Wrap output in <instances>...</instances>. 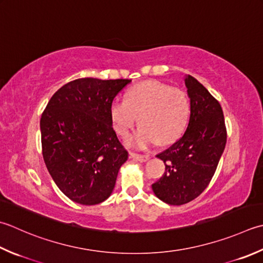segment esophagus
Instances as JSON below:
<instances>
[{"label": "esophagus", "instance_id": "esophagus-1", "mask_svg": "<svg viewBox=\"0 0 263 263\" xmlns=\"http://www.w3.org/2000/svg\"><path fill=\"white\" fill-rule=\"evenodd\" d=\"M130 157L133 158V159H137V161L139 162H147L149 158H151V156L149 155H140V154H136V153H130Z\"/></svg>", "mask_w": 263, "mask_h": 263}]
</instances>
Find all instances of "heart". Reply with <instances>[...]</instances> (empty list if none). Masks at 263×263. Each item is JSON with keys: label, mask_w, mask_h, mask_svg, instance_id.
Segmentation results:
<instances>
[{"label": "heart", "mask_w": 263, "mask_h": 263, "mask_svg": "<svg viewBox=\"0 0 263 263\" xmlns=\"http://www.w3.org/2000/svg\"><path fill=\"white\" fill-rule=\"evenodd\" d=\"M189 114L186 92L156 81L133 85L124 101L114 100L109 107L111 126L123 138L130 133L138 117L140 126L127 139L126 145L139 149L156 141L159 145L176 141L187 126Z\"/></svg>", "instance_id": "1"}]
</instances>
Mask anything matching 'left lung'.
<instances>
[{
    "label": "left lung",
    "instance_id": "left-lung-1",
    "mask_svg": "<svg viewBox=\"0 0 263 263\" xmlns=\"http://www.w3.org/2000/svg\"><path fill=\"white\" fill-rule=\"evenodd\" d=\"M190 99V117L183 136L156 157L165 172L152 184L164 203L182 205L209 186L227 142L223 111L217 99L195 77L184 75Z\"/></svg>",
    "mask_w": 263,
    "mask_h": 263
}]
</instances>
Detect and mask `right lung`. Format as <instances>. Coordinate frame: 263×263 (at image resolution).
Instances as JSON below:
<instances>
[{
    "label": "right lung",
    "instance_id": "right-lung-1",
    "mask_svg": "<svg viewBox=\"0 0 263 263\" xmlns=\"http://www.w3.org/2000/svg\"><path fill=\"white\" fill-rule=\"evenodd\" d=\"M130 82L71 81L45 107L40 122L44 163L57 187L75 203L99 204L114 190L127 152L111 126L109 107Z\"/></svg>",
    "mask_w": 263,
    "mask_h": 263
}]
</instances>
